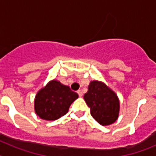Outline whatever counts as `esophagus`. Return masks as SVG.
Listing matches in <instances>:
<instances>
[{
  "label": "esophagus",
  "mask_w": 156,
  "mask_h": 156,
  "mask_svg": "<svg viewBox=\"0 0 156 156\" xmlns=\"http://www.w3.org/2000/svg\"><path fill=\"white\" fill-rule=\"evenodd\" d=\"M77 94H78V95H79V97H82V96H83L82 90H77Z\"/></svg>",
  "instance_id": "1"
}]
</instances>
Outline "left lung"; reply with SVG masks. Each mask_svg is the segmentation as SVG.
I'll return each instance as SVG.
<instances>
[{
	"label": "left lung",
	"mask_w": 156,
	"mask_h": 156,
	"mask_svg": "<svg viewBox=\"0 0 156 156\" xmlns=\"http://www.w3.org/2000/svg\"><path fill=\"white\" fill-rule=\"evenodd\" d=\"M90 109V114L99 124L107 126L118 118L119 101L117 95L105 83L92 81L83 96Z\"/></svg>",
	"instance_id": "obj_1"
}]
</instances>
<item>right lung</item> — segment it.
Segmentation results:
<instances>
[{
	"instance_id": "right-lung-1",
	"label": "right lung",
	"mask_w": 156,
	"mask_h": 156,
	"mask_svg": "<svg viewBox=\"0 0 156 156\" xmlns=\"http://www.w3.org/2000/svg\"><path fill=\"white\" fill-rule=\"evenodd\" d=\"M77 98L78 94L69 87L52 80L37 93L34 101L36 113L45 120H55L68 112Z\"/></svg>"
}]
</instances>
